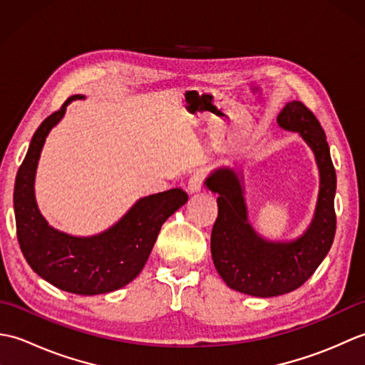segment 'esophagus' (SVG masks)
<instances>
[{
  "mask_svg": "<svg viewBox=\"0 0 365 365\" xmlns=\"http://www.w3.org/2000/svg\"><path fill=\"white\" fill-rule=\"evenodd\" d=\"M190 195H196L200 190H202V174L196 173L190 177L188 180V187H187Z\"/></svg>",
  "mask_w": 365,
  "mask_h": 365,
  "instance_id": "esophagus-1",
  "label": "esophagus"
}]
</instances>
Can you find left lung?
<instances>
[{
    "label": "left lung",
    "instance_id": "left-lung-1",
    "mask_svg": "<svg viewBox=\"0 0 365 365\" xmlns=\"http://www.w3.org/2000/svg\"><path fill=\"white\" fill-rule=\"evenodd\" d=\"M277 125L298 133L319 166V199L304 234L290 242H271L255 232L247 218L242 169L222 166L205 178V187L218 195L210 240L215 268L230 289L259 298L279 297L304 284L327 257L336 235V169L320 122L293 100L279 113Z\"/></svg>",
    "mask_w": 365,
    "mask_h": 365
}]
</instances>
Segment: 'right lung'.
I'll use <instances>...</instances> for the list:
<instances>
[{
	"label": "right lung",
	"mask_w": 365,
	"mask_h": 365,
	"mask_svg": "<svg viewBox=\"0 0 365 365\" xmlns=\"http://www.w3.org/2000/svg\"><path fill=\"white\" fill-rule=\"evenodd\" d=\"M81 98H67L36 130L15 178L14 212L20 250L38 276L68 293L100 294L122 289L141 273L163 222L187 204L188 196L173 188L141 197L97 235L75 237L51 227L36 202V170L46 136L64 118L68 103Z\"/></svg>",
	"instance_id": "add662e5"
}]
</instances>
